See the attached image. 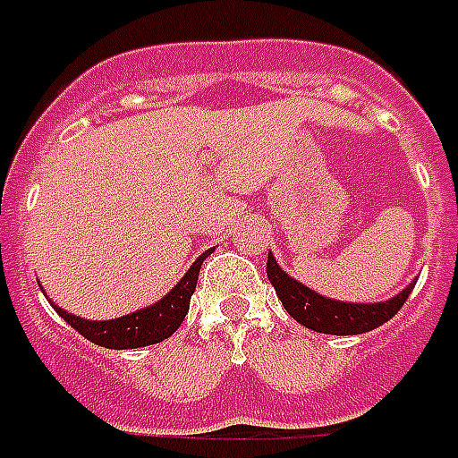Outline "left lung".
<instances>
[{"mask_svg":"<svg viewBox=\"0 0 458 458\" xmlns=\"http://www.w3.org/2000/svg\"><path fill=\"white\" fill-rule=\"evenodd\" d=\"M267 279L276 288V295L286 307V312L302 327L317 333H331V335H360V333L374 331L390 321L407 302L409 293L414 291L416 281H411L404 291L380 302H343L319 295L305 284H300L288 276L269 252L267 258Z\"/></svg>","mask_w":458,"mask_h":458,"instance_id":"obj_1","label":"left lung"}]
</instances>
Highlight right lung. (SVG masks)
Instances as JSON below:
<instances>
[{
	"label": "right lung",
	"mask_w": 458,
	"mask_h": 458,
	"mask_svg": "<svg viewBox=\"0 0 458 458\" xmlns=\"http://www.w3.org/2000/svg\"><path fill=\"white\" fill-rule=\"evenodd\" d=\"M208 252L199 255V259L189 267V272L177 281V286L172 288L167 295H163L158 302L141 307L137 312H130L125 317H118V319L91 321L65 312L51 300L49 302L61 319L68 321L80 335L91 340L94 345L108 347V350H134V347L156 345V343L170 338L172 333L182 327V321L189 312V302H191V295L196 291V284H199L200 265L208 258Z\"/></svg>",
	"instance_id": "right-lung-1"
}]
</instances>
